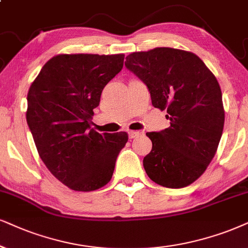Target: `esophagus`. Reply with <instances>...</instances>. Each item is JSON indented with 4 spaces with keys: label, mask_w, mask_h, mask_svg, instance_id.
Returning a JSON list of instances; mask_svg holds the SVG:
<instances>
[{
    "label": "esophagus",
    "mask_w": 248,
    "mask_h": 248,
    "mask_svg": "<svg viewBox=\"0 0 248 248\" xmlns=\"http://www.w3.org/2000/svg\"><path fill=\"white\" fill-rule=\"evenodd\" d=\"M128 134H129V139H135V137H139L142 135V133L139 130H129L128 131Z\"/></svg>",
    "instance_id": "esophagus-1"
}]
</instances>
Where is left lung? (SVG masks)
Wrapping results in <instances>:
<instances>
[{
    "label": "left lung",
    "mask_w": 248,
    "mask_h": 248,
    "mask_svg": "<svg viewBox=\"0 0 248 248\" xmlns=\"http://www.w3.org/2000/svg\"><path fill=\"white\" fill-rule=\"evenodd\" d=\"M146 84L152 105L166 109L170 126L146 133L152 150L143 159L147 176L180 189L203 174L224 126L220 84L198 56L174 48L133 52L124 62Z\"/></svg>",
    "instance_id": "1"
}]
</instances>
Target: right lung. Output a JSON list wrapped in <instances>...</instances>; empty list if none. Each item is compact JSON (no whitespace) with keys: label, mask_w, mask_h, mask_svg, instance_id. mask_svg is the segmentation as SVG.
Masks as SVG:
<instances>
[{"label":"right lung","mask_w":248,"mask_h":248,"mask_svg":"<svg viewBox=\"0 0 248 248\" xmlns=\"http://www.w3.org/2000/svg\"><path fill=\"white\" fill-rule=\"evenodd\" d=\"M124 54L57 55L46 62L27 93L26 120L50 173L74 191L111 181L128 134L90 129L104 87L122 70Z\"/></svg>","instance_id":"right-lung-1"}]
</instances>
